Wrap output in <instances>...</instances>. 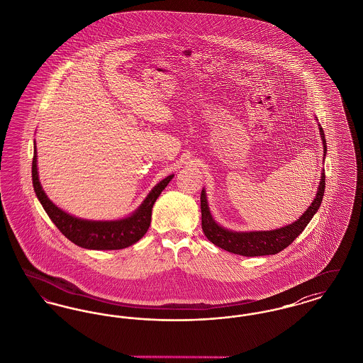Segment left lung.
Segmentation results:
<instances>
[{
    "instance_id": "1",
    "label": "left lung",
    "mask_w": 363,
    "mask_h": 363,
    "mask_svg": "<svg viewBox=\"0 0 363 363\" xmlns=\"http://www.w3.org/2000/svg\"><path fill=\"white\" fill-rule=\"evenodd\" d=\"M320 135L324 144V157L327 155V141L324 136V130L320 126ZM325 190V173H321V181L318 185V190L315 194V199L313 200L311 207L306 209V212L296 220L293 225H286L277 230L271 231H252V233H235L228 231L223 227L218 225L209 212L208 208L206 191H201V227L209 241L213 245L225 249L227 252H231L234 255L246 256V257H255V256H268V255H277L286 249L289 245L293 243L294 240L305 230V227L309 225L311 218L318 211L323 201Z\"/></svg>"
}]
</instances>
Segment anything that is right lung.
Returning a JSON list of instances; mask_svg holds the SVG:
<instances>
[{"instance_id":"add662e5","label":"right lung","mask_w":363,"mask_h":363,"mask_svg":"<svg viewBox=\"0 0 363 363\" xmlns=\"http://www.w3.org/2000/svg\"><path fill=\"white\" fill-rule=\"evenodd\" d=\"M174 175L166 177L156 185L151 193L147 196L144 203L140 206L135 213L129 218L116 220V222H92L74 218L69 213L64 212L62 209L55 207L52 201L48 199L46 193L42 189L39 178H38V169H36V147L34 148V157H33V184L34 190L43 206V209L52 219V223L69 240L82 246L84 249H94V250H117L128 247L138 240L144 237L148 227L151 225V215L152 207L155 204L156 199L160 196L162 190L167 186Z\"/></svg>"}]
</instances>
